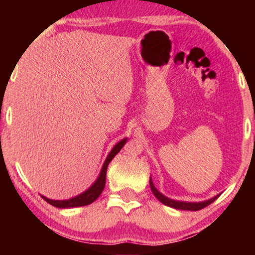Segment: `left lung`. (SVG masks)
Listing matches in <instances>:
<instances>
[{
    "label": "left lung",
    "instance_id": "1",
    "mask_svg": "<svg viewBox=\"0 0 255 255\" xmlns=\"http://www.w3.org/2000/svg\"><path fill=\"white\" fill-rule=\"evenodd\" d=\"M149 187H151V190L154 196L158 198V200L161 202L162 204L167 205V207H170V208H174V209H177V210H189V211H197V210H201V209H203L205 207H208L209 204H211L212 202L217 200L219 197V195H216V196L209 198L207 201H202V202H186V201H176V200H172V198L165 196V195L160 193V191L156 189L154 187V184H153V181H152V177H149Z\"/></svg>",
    "mask_w": 255,
    "mask_h": 255
}]
</instances>
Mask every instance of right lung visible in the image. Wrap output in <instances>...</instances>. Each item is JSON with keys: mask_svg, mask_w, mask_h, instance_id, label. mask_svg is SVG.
I'll return each instance as SVG.
<instances>
[{"mask_svg": "<svg viewBox=\"0 0 255 255\" xmlns=\"http://www.w3.org/2000/svg\"><path fill=\"white\" fill-rule=\"evenodd\" d=\"M128 138L122 139L121 141H118L116 145L111 148V151L108 154L106 161H104L102 168H101V172L97 176V179L95 180L92 186H90L88 189L83 191V193L76 195V196L68 198V200H51V198H47L41 195V197L44 198L47 203H50L51 205H53L55 208H60V209H69V208H78V207H85V205H88L90 203H93L94 201L97 200V197L100 196L101 193H102L104 189V186H106V179H107V169L108 166L111 160L115 158V155L117 154L118 152L123 148V146L127 144Z\"/></svg>", "mask_w": 255, "mask_h": 255, "instance_id": "1", "label": "right lung"}]
</instances>
